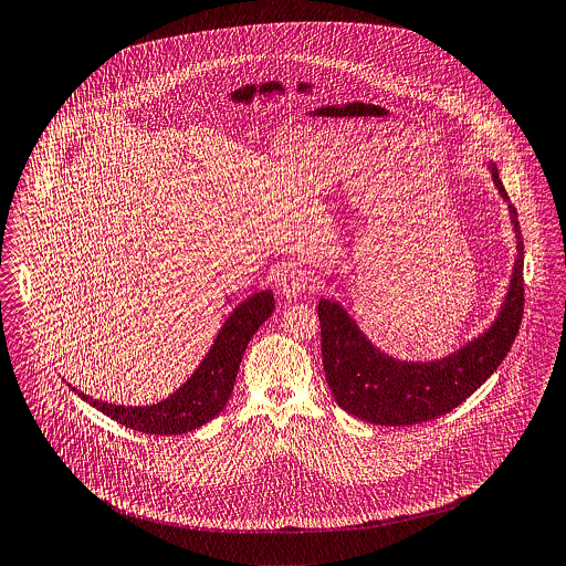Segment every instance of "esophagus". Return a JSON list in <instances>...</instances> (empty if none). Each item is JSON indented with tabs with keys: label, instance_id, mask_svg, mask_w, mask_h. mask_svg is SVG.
Here are the masks:
<instances>
[{
	"label": "esophagus",
	"instance_id": "obj_1",
	"mask_svg": "<svg viewBox=\"0 0 566 566\" xmlns=\"http://www.w3.org/2000/svg\"><path fill=\"white\" fill-rule=\"evenodd\" d=\"M311 274L303 268H296V265H287L283 272H281V279H279V292L283 294V298L287 301H296L301 294H305L308 287H311Z\"/></svg>",
	"mask_w": 566,
	"mask_h": 566
}]
</instances>
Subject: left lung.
<instances>
[{"label":"left lung","instance_id":"left-lung-1","mask_svg":"<svg viewBox=\"0 0 566 566\" xmlns=\"http://www.w3.org/2000/svg\"><path fill=\"white\" fill-rule=\"evenodd\" d=\"M486 170L506 201L514 231V261L506 294L493 322L452 353L428 360L398 359L380 350L335 298H319L322 363L337 405L380 426H411L457 409L506 359L523 317V240L497 164Z\"/></svg>","mask_w":566,"mask_h":566}]
</instances>
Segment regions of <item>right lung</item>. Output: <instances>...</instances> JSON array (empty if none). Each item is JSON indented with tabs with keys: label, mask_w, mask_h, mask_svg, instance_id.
Segmentation results:
<instances>
[{
	"label": "right lung",
	"mask_w": 566,
	"mask_h": 566,
	"mask_svg": "<svg viewBox=\"0 0 566 566\" xmlns=\"http://www.w3.org/2000/svg\"><path fill=\"white\" fill-rule=\"evenodd\" d=\"M274 296L272 290H261L242 301L229 313L220 326L209 353L190 378L177 387L168 398L154 405H112L91 398L75 387H71L84 402L97 411L118 421L125 428L147 432V434H184L201 428L211 421L231 398L235 376L249 342L258 333L259 326L272 315Z\"/></svg>",
	"instance_id": "1"
}]
</instances>
